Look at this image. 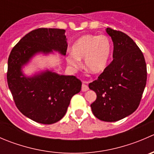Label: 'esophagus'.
Listing matches in <instances>:
<instances>
[{
    "instance_id": "1",
    "label": "esophagus",
    "mask_w": 154,
    "mask_h": 154,
    "mask_svg": "<svg viewBox=\"0 0 154 154\" xmlns=\"http://www.w3.org/2000/svg\"><path fill=\"white\" fill-rule=\"evenodd\" d=\"M88 90V86L86 84H83L82 85V91H86Z\"/></svg>"
}]
</instances>
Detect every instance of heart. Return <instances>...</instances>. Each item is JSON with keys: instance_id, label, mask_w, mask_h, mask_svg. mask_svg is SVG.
Listing matches in <instances>:
<instances>
[{"instance_id": "b5f03b06", "label": "heart", "mask_w": 154, "mask_h": 154, "mask_svg": "<svg viewBox=\"0 0 154 154\" xmlns=\"http://www.w3.org/2000/svg\"><path fill=\"white\" fill-rule=\"evenodd\" d=\"M112 48L111 41L106 35H83L73 45V54L68 56L67 62L72 67L79 68L80 60L85 59L87 71L91 74H100L108 65Z\"/></svg>"}]
</instances>
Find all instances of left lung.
<instances>
[{
	"label": "left lung",
	"mask_w": 154,
	"mask_h": 154,
	"mask_svg": "<svg viewBox=\"0 0 154 154\" xmlns=\"http://www.w3.org/2000/svg\"><path fill=\"white\" fill-rule=\"evenodd\" d=\"M113 42V60L88 84L97 98L91 104L97 119L107 122L119 121L139 106L147 82L143 53L129 35L107 27Z\"/></svg>",
	"instance_id": "obj_1"
}]
</instances>
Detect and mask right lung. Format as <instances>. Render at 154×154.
Returning a JSON list of instances; mask_svg holds the SVG:
<instances>
[{"mask_svg": "<svg viewBox=\"0 0 154 154\" xmlns=\"http://www.w3.org/2000/svg\"><path fill=\"white\" fill-rule=\"evenodd\" d=\"M65 29L38 28L26 34L11 51L8 59L7 83L15 106L20 112L38 123L51 125L66 115L73 96L80 92L82 82L75 76L46 71L26 77L21 68L37 52L52 50L66 55L68 45Z\"/></svg>", "mask_w": 154, "mask_h": 154, "instance_id": "obj_1", "label": "right lung"}]
</instances>
